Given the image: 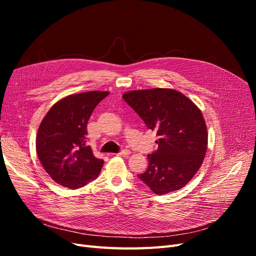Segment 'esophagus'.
Listing matches in <instances>:
<instances>
[{"instance_id":"esophagus-1","label":"esophagus","mask_w":256,"mask_h":256,"mask_svg":"<svg viewBox=\"0 0 256 256\" xmlns=\"http://www.w3.org/2000/svg\"><path fill=\"white\" fill-rule=\"evenodd\" d=\"M129 154H130V150H120V152L118 154V156L127 157V156H129Z\"/></svg>"}]
</instances>
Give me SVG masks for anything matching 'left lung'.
<instances>
[{
    "label": "left lung",
    "mask_w": 256,
    "mask_h": 256,
    "mask_svg": "<svg viewBox=\"0 0 256 256\" xmlns=\"http://www.w3.org/2000/svg\"><path fill=\"white\" fill-rule=\"evenodd\" d=\"M122 98L159 136L158 150L147 156L148 168L138 177L156 194L184 187L202 166L207 150L202 112L171 88L129 90Z\"/></svg>",
    "instance_id": "1"
}]
</instances>
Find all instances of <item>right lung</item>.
Here are the masks:
<instances>
[{"label":"right lung","mask_w":256,"mask_h":256,"mask_svg":"<svg viewBox=\"0 0 256 256\" xmlns=\"http://www.w3.org/2000/svg\"><path fill=\"white\" fill-rule=\"evenodd\" d=\"M109 92L92 90L69 95L54 104L42 120L36 152L44 168L56 184L78 189L99 175L104 160L86 145L88 122Z\"/></svg>","instance_id":"1"}]
</instances>
